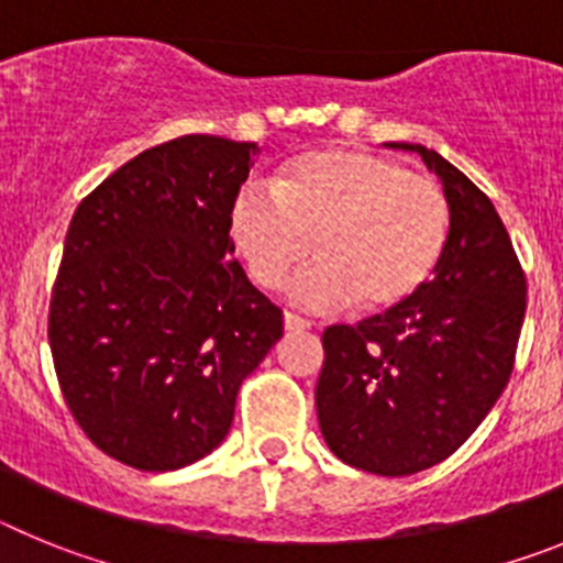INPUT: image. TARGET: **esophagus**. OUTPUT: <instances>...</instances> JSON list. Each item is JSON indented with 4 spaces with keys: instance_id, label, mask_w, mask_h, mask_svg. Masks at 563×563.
I'll return each instance as SVG.
<instances>
[{
    "instance_id": "obj_1",
    "label": "esophagus",
    "mask_w": 563,
    "mask_h": 563,
    "mask_svg": "<svg viewBox=\"0 0 563 563\" xmlns=\"http://www.w3.org/2000/svg\"><path fill=\"white\" fill-rule=\"evenodd\" d=\"M285 330L287 332H307V330H312V324L307 321V318L292 316V312H285Z\"/></svg>"
}]
</instances>
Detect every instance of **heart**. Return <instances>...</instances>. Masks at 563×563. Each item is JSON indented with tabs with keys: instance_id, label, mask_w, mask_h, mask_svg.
Instances as JSON below:
<instances>
[{
	"instance_id": "1",
	"label": "heart",
	"mask_w": 563,
	"mask_h": 563,
	"mask_svg": "<svg viewBox=\"0 0 563 563\" xmlns=\"http://www.w3.org/2000/svg\"><path fill=\"white\" fill-rule=\"evenodd\" d=\"M449 200L429 177L355 148H324L287 163L273 194L233 197L228 233L247 276L278 287L307 256L287 296L310 310L355 301L363 312L402 307L429 285L449 245Z\"/></svg>"
}]
</instances>
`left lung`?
I'll return each instance as SVG.
<instances>
[{"label":"left lung","instance_id":"obj_1","mask_svg":"<svg viewBox=\"0 0 563 563\" xmlns=\"http://www.w3.org/2000/svg\"><path fill=\"white\" fill-rule=\"evenodd\" d=\"M417 152L449 200V245L411 301L324 332L318 426L338 460L409 476L449 460L514 372L527 282L494 202L434 148Z\"/></svg>","mask_w":563,"mask_h":563}]
</instances>
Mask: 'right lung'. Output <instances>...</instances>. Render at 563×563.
Instances as JSON below:
<instances>
[{"label": "right lung", "instance_id": "add662e5", "mask_svg": "<svg viewBox=\"0 0 563 563\" xmlns=\"http://www.w3.org/2000/svg\"><path fill=\"white\" fill-rule=\"evenodd\" d=\"M256 154L183 134L109 174L73 213L49 350L78 426L123 465L163 474L211 454L242 380L285 332L228 233Z\"/></svg>", "mask_w": 563, "mask_h": 563}]
</instances>
